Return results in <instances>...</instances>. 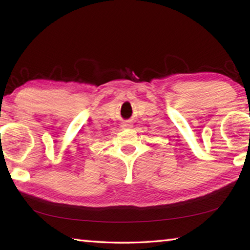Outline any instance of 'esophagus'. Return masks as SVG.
I'll list each match as a JSON object with an SVG mask.
<instances>
[{"label": "esophagus", "instance_id": "esophagus-1", "mask_svg": "<svg viewBox=\"0 0 250 250\" xmlns=\"http://www.w3.org/2000/svg\"><path fill=\"white\" fill-rule=\"evenodd\" d=\"M122 127H123V128H130L131 124H129V123H124L123 125H122Z\"/></svg>", "mask_w": 250, "mask_h": 250}]
</instances>
